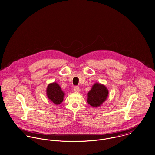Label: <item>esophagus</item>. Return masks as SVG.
Listing matches in <instances>:
<instances>
[{
    "label": "esophagus",
    "mask_w": 155,
    "mask_h": 155,
    "mask_svg": "<svg viewBox=\"0 0 155 155\" xmlns=\"http://www.w3.org/2000/svg\"><path fill=\"white\" fill-rule=\"evenodd\" d=\"M73 91L75 92H79L80 91V88L79 87V86H74V88H73Z\"/></svg>",
    "instance_id": "34e87169"
}]
</instances>
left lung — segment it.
Segmentation results:
<instances>
[{
  "mask_svg": "<svg viewBox=\"0 0 155 155\" xmlns=\"http://www.w3.org/2000/svg\"><path fill=\"white\" fill-rule=\"evenodd\" d=\"M108 95V90L101 84L95 83L87 94V102L93 107L101 106L105 101Z\"/></svg>",
  "mask_w": 155,
  "mask_h": 155,
  "instance_id": "8db88e82",
  "label": "left lung"
}]
</instances>
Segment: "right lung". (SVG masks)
Returning <instances> with one entry per match:
<instances>
[{"instance_id":"add662e5","label":"right lung","mask_w":155,"mask_h":155,"mask_svg":"<svg viewBox=\"0 0 155 155\" xmlns=\"http://www.w3.org/2000/svg\"><path fill=\"white\" fill-rule=\"evenodd\" d=\"M46 92L48 97L53 103L59 104L63 102L64 94L58 83H53L49 84L48 86Z\"/></svg>"}]
</instances>
